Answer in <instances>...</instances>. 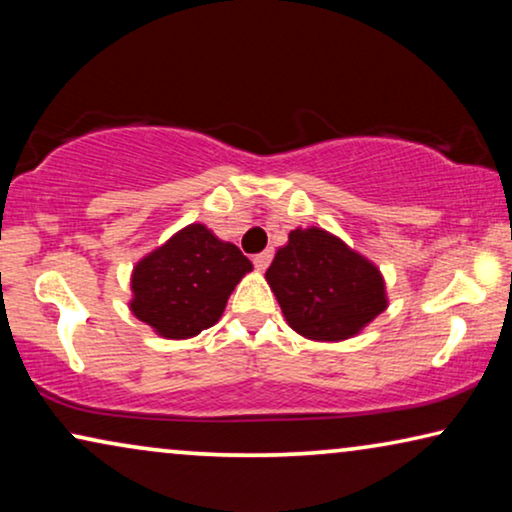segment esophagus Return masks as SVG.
I'll return each mask as SVG.
<instances>
[{
  "mask_svg": "<svg viewBox=\"0 0 512 512\" xmlns=\"http://www.w3.org/2000/svg\"><path fill=\"white\" fill-rule=\"evenodd\" d=\"M270 261H272V249H265V251H261V254H256L254 256V265H256V270H265L270 265Z\"/></svg>",
  "mask_w": 512,
  "mask_h": 512,
  "instance_id": "esophagus-1",
  "label": "esophagus"
}]
</instances>
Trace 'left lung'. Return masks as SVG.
Instances as JSON below:
<instances>
[{"mask_svg":"<svg viewBox=\"0 0 512 512\" xmlns=\"http://www.w3.org/2000/svg\"><path fill=\"white\" fill-rule=\"evenodd\" d=\"M265 279L286 324L307 340L354 338L389 305L380 268L317 226L291 230Z\"/></svg>","mask_w":512,"mask_h":512,"instance_id":"8db88e82","label":"left lung"}]
</instances>
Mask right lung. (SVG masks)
I'll return each mask as SVG.
<instances>
[{"label": "right lung", "instance_id": "right-lung-1", "mask_svg": "<svg viewBox=\"0 0 512 512\" xmlns=\"http://www.w3.org/2000/svg\"><path fill=\"white\" fill-rule=\"evenodd\" d=\"M251 270L235 244L191 223L135 265L130 312L160 338H193L221 319L230 293Z\"/></svg>", "mask_w": 512, "mask_h": 512}]
</instances>
